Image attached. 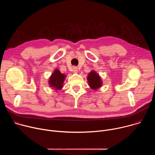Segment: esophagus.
<instances>
[{
    "label": "esophagus",
    "mask_w": 155,
    "mask_h": 155,
    "mask_svg": "<svg viewBox=\"0 0 155 155\" xmlns=\"http://www.w3.org/2000/svg\"><path fill=\"white\" fill-rule=\"evenodd\" d=\"M72 71L74 72V74H77L78 72V68H76V67H74L72 68Z\"/></svg>",
    "instance_id": "esophagus-1"
}]
</instances>
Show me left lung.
Returning <instances> with one entry per match:
<instances>
[{"mask_svg": "<svg viewBox=\"0 0 155 155\" xmlns=\"http://www.w3.org/2000/svg\"><path fill=\"white\" fill-rule=\"evenodd\" d=\"M87 80L90 87L94 91H96L102 86L101 77L95 71H91L88 74Z\"/></svg>", "mask_w": 155, "mask_h": 155, "instance_id": "obj_1", "label": "left lung"}]
</instances>
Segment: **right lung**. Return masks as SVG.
I'll return each instance as SVG.
<instances>
[{
  "instance_id": "obj_1",
  "label": "right lung",
  "mask_w": 155,
  "mask_h": 155,
  "mask_svg": "<svg viewBox=\"0 0 155 155\" xmlns=\"http://www.w3.org/2000/svg\"><path fill=\"white\" fill-rule=\"evenodd\" d=\"M66 75L62 74L58 69H56L49 78L48 84L50 87L53 88L56 91L61 90Z\"/></svg>"
}]
</instances>
